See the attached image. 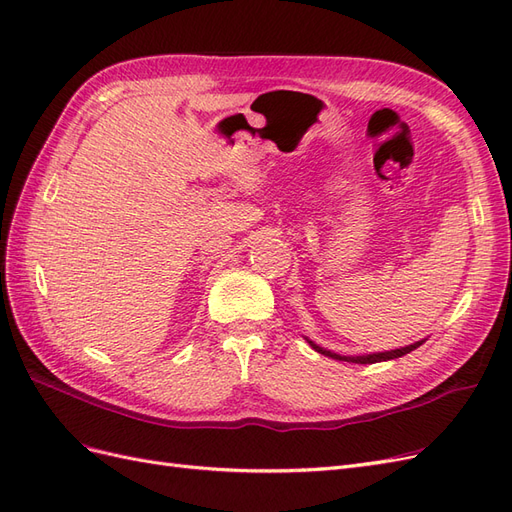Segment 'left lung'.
Instances as JSON below:
<instances>
[{
	"instance_id": "left-lung-1",
	"label": "left lung",
	"mask_w": 512,
	"mask_h": 512,
	"mask_svg": "<svg viewBox=\"0 0 512 512\" xmlns=\"http://www.w3.org/2000/svg\"><path fill=\"white\" fill-rule=\"evenodd\" d=\"M305 342L312 346L316 352H320V354H324V356H331V359H335V361H346V363H361V365H369V363H380V361H391V359H399V356H404V354H408V352H412V350H416L418 346L421 344H425V339H421V342H414V344H410V346H404V348H395V350H386V352H371V354H356V356H352V354H337V352H331V350H327V348H322V346H318L316 342H312V339L309 337H305Z\"/></svg>"
}]
</instances>
